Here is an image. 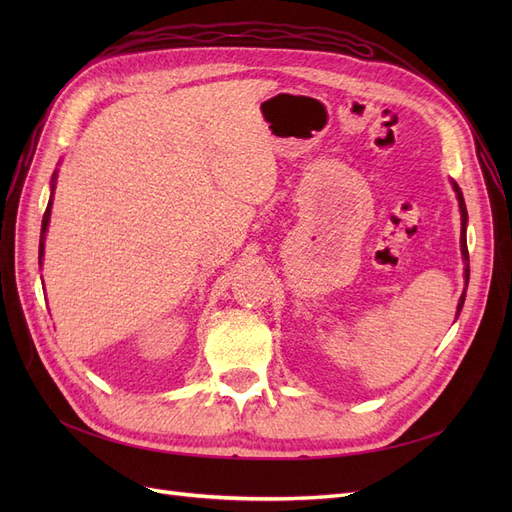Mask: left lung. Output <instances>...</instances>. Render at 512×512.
<instances>
[{"instance_id":"left-lung-1","label":"left lung","mask_w":512,"mask_h":512,"mask_svg":"<svg viewBox=\"0 0 512 512\" xmlns=\"http://www.w3.org/2000/svg\"><path fill=\"white\" fill-rule=\"evenodd\" d=\"M451 185L453 190L457 194V203H459V213H461V256H463V284H466V288H463L461 297H459V303H457V314L461 312L463 307V301H466V290H468V282H470V256H468V241H466V228H468V211H466V200H463V194H461V188L459 185L451 179Z\"/></svg>"}]
</instances>
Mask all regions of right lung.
I'll use <instances>...</instances> for the list:
<instances>
[{"label":"right lung","instance_id":"obj_1","mask_svg":"<svg viewBox=\"0 0 512 512\" xmlns=\"http://www.w3.org/2000/svg\"><path fill=\"white\" fill-rule=\"evenodd\" d=\"M55 183H57V170H55L53 177H51V198H49V205H46L44 218H42V228H40V250H38V265H40V267H42V260H44V241H46V230H49V222H51V207H53Z\"/></svg>","mask_w":512,"mask_h":512}]
</instances>
